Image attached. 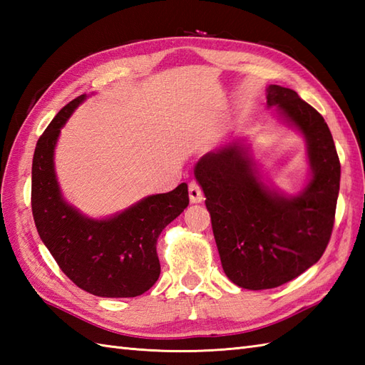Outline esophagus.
I'll list each match as a JSON object with an SVG mask.
<instances>
[{
	"instance_id": "obj_1",
	"label": "esophagus",
	"mask_w": 365,
	"mask_h": 365,
	"mask_svg": "<svg viewBox=\"0 0 365 365\" xmlns=\"http://www.w3.org/2000/svg\"><path fill=\"white\" fill-rule=\"evenodd\" d=\"M190 200L191 204H200L204 200V192L196 182L190 183Z\"/></svg>"
}]
</instances>
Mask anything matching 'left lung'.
Instances as JSON below:
<instances>
[{
	"mask_svg": "<svg viewBox=\"0 0 365 365\" xmlns=\"http://www.w3.org/2000/svg\"><path fill=\"white\" fill-rule=\"evenodd\" d=\"M267 105L306 141L311 170L298 195L263 182L242 141L205 153L195 166L224 273L247 290L274 289L320 260L334 226L340 185L337 150L322 114L277 84L267 88Z\"/></svg>",
	"mask_w": 365,
	"mask_h": 365,
	"instance_id": "obj_1",
	"label": "left lung"
}]
</instances>
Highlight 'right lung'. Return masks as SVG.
<instances>
[{
	"instance_id": "obj_1",
	"label": "right lung",
	"mask_w": 365,
	"mask_h": 365,
	"mask_svg": "<svg viewBox=\"0 0 365 365\" xmlns=\"http://www.w3.org/2000/svg\"><path fill=\"white\" fill-rule=\"evenodd\" d=\"M86 97L67 103L38 138L31 178L34 222L43 245L75 285L102 298H135L157 282V240L188 207V185L147 196L102 220L68 204L54 170V149L61 128Z\"/></svg>"
}]
</instances>
